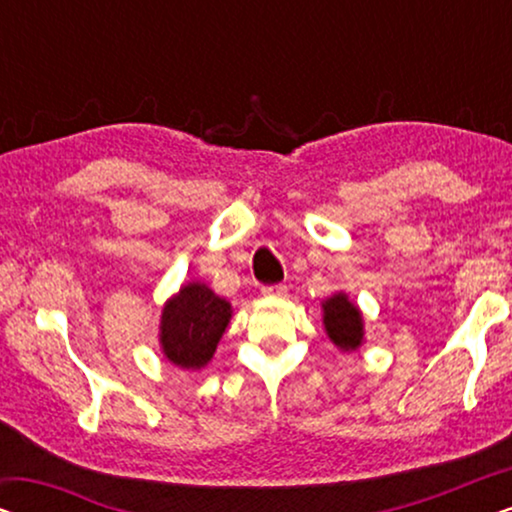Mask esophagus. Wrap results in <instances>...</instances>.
Here are the masks:
<instances>
[{"mask_svg":"<svg viewBox=\"0 0 512 512\" xmlns=\"http://www.w3.org/2000/svg\"><path fill=\"white\" fill-rule=\"evenodd\" d=\"M263 296H265V298H284V296H286V286H284V284L265 286Z\"/></svg>","mask_w":512,"mask_h":512,"instance_id":"esophagus-1","label":"esophagus"}]
</instances>
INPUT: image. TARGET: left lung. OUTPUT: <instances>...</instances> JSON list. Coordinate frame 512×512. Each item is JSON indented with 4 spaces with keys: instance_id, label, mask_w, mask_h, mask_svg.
<instances>
[{
    "instance_id": "left-lung-1",
    "label": "left lung",
    "mask_w": 512,
    "mask_h": 512,
    "mask_svg": "<svg viewBox=\"0 0 512 512\" xmlns=\"http://www.w3.org/2000/svg\"><path fill=\"white\" fill-rule=\"evenodd\" d=\"M321 321L328 340L340 352H356L366 340V324L359 305L352 303L345 291H335L321 303Z\"/></svg>"
}]
</instances>
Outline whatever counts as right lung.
Here are the masks:
<instances>
[{
    "instance_id": "obj_1",
    "label": "right lung",
    "mask_w": 512,
    "mask_h": 512,
    "mask_svg": "<svg viewBox=\"0 0 512 512\" xmlns=\"http://www.w3.org/2000/svg\"><path fill=\"white\" fill-rule=\"evenodd\" d=\"M233 317V305L207 284H181L160 312V352L172 366L202 370L214 359L216 345Z\"/></svg>"
}]
</instances>
